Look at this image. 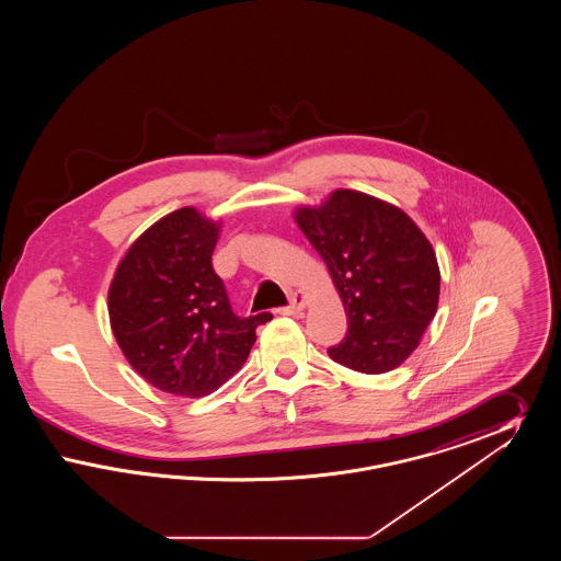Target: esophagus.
<instances>
[{"mask_svg":"<svg viewBox=\"0 0 561 561\" xmlns=\"http://www.w3.org/2000/svg\"><path fill=\"white\" fill-rule=\"evenodd\" d=\"M307 302H309V296L305 293H294L290 296V305L288 307H282L279 309V313L282 316H296V313H300L305 307H307Z\"/></svg>","mask_w":561,"mask_h":561,"instance_id":"1","label":"esophagus"}]
</instances>
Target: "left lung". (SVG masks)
Segmentation results:
<instances>
[{
    "mask_svg": "<svg viewBox=\"0 0 561 561\" xmlns=\"http://www.w3.org/2000/svg\"><path fill=\"white\" fill-rule=\"evenodd\" d=\"M347 313V336L328 348L351 370L382 374L419 347L439 300V267L416 222L393 204L336 188L294 213Z\"/></svg>",
    "mask_w": 561,
    "mask_h": 561,
    "instance_id": "left-lung-1",
    "label": "left lung"
}]
</instances>
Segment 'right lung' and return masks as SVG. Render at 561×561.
Returning <instances> with one entry per match:
<instances>
[{
    "label": "right lung",
    "instance_id": "add662e5",
    "mask_svg": "<svg viewBox=\"0 0 561 561\" xmlns=\"http://www.w3.org/2000/svg\"><path fill=\"white\" fill-rule=\"evenodd\" d=\"M220 222L181 208L128 248L108 286L113 336L136 373L160 391L202 398L240 370L256 328L273 316L238 318L213 252Z\"/></svg>",
    "mask_w": 561,
    "mask_h": 561
}]
</instances>
